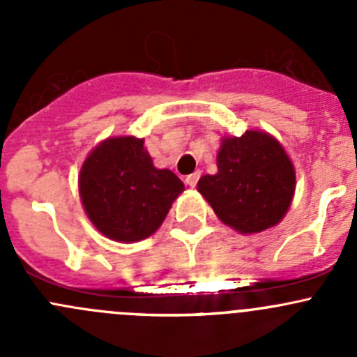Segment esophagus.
<instances>
[{"mask_svg":"<svg viewBox=\"0 0 357 357\" xmlns=\"http://www.w3.org/2000/svg\"><path fill=\"white\" fill-rule=\"evenodd\" d=\"M199 179H200V172L195 171V172H192V174L186 176L185 181H186V185L190 186V188H195L197 183H199Z\"/></svg>","mask_w":357,"mask_h":357,"instance_id":"34e87169","label":"esophagus"}]
</instances>
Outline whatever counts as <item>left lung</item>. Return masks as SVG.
I'll return each instance as SVG.
<instances>
[{
  "mask_svg": "<svg viewBox=\"0 0 357 357\" xmlns=\"http://www.w3.org/2000/svg\"><path fill=\"white\" fill-rule=\"evenodd\" d=\"M295 172L283 146L261 131L222 139L218 174L202 176L199 192L225 225L259 233L278 225L289 211Z\"/></svg>",
  "mask_w": 357,
  "mask_h": 357,
  "instance_id": "1",
  "label": "left lung"
}]
</instances>
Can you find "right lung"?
Masks as SVG:
<instances>
[{
    "instance_id": "1",
    "label": "right lung",
    "mask_w": 357,
    "mask_h": 357,
    "mask_svg": "<svg viewBox=\"0 0 357 357\" xmlns=\"http://www.w3.org/2000/svg\"><path fill=\"white\" fill-rule=\"evenodd\" d=\"M143 145L132 136L107 139L89 153L79 176L86 214L117 242H138L157 231L185 190L174 172L153 167Z\"/></svg>"
}]
</instances>
